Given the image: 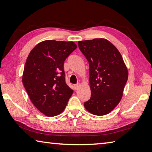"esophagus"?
<instances>
[{
	"label": "esophagus",
	"mask_w": 152,
	"mask_h": 152,
	"mask_svg": "<svg viewBox=\"0 0 152 152\" xmlns=\"http://www.w3.org/2000/svg\"><path fill=\"white\" fill-rule=\"evenodd\" d=\"M80 86V84H74V89L75 90H78V88Z\"/></svg>",
	"instance_id": "obj_1"
}]
</instances>
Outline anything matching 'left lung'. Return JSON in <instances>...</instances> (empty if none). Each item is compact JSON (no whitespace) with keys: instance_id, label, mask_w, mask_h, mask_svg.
<instances>
[{"instance_id":"1","label":"left lung","mask_w":152,"mask_h":152,"mask_svg":"<svg viewBox=\"0 0 152 152\" xmlns=\"http://www.w3.org/2000/svg\"><path fill=\"white\" fill-rule=\"evenodd\" d=\"M78 48L89 64L91 96L84 107L93 115H107L119 104L127 81L128 72L122 56L104 39L81 41Z\"/></svg>"}]
</instances>
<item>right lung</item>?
Listing matches in <instances>:
<instances>
[{
	"label": "right lung",
	"instance_id": "obj_1",
	"mask_svg": "<svg viewBox=\"0 0 152 152\" xmlns=\"http://www.w3.org/2000/svg\"><path fill=\"white\" fill-rule=\"evenodd\" d=\"M76 48L72 42L46 40L28 56L23 84L33 104L46 116L60 114L73 93L66 83L64 63Z\"/></svg>",
	"mask_w": 152,
	"mask_h": 152
}]
</instances>
